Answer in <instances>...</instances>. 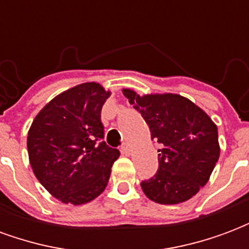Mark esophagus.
<instances>
[{"instance_id":"esophagus-1","label":"esophagus","mask_w":249,"mask_h":249,"mask_svg":"<svg viewBox=\"0 0 249 249\" xmlns=\"http://www.w3.org/2000/svg\"><path fill=\"white\" fill-rule=\"evenodd\" d=\"M120 151H121V153H123V155H125V156H129L130 146L128 145L126 142H125V144H123V145H121V149H120Z\"/></svg>"}]
</instances>
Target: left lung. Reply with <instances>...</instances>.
<instances>
[{"label":"left lung","instance_id":"obj_1","mask_svg":"<svg viewBox=\"0 0 249 249\" xmlns=\"http://www.w3.org/2000/svg\"><path fill=\"white\" fill-rule=\"evenodd\" d=\"M124 94L140 112L160 144L159 169L141 188L159 204H178L195 196L208 181L220 156L217 126L208 114L178 94Z\"/></svg>","mask_w":249,"mask_h":249}]
</instances>
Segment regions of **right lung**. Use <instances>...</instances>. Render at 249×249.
Segmentation results:
<instances>
[{
  "label": "right lung",
  "instance_id": "add662e5",
  "mask_svg": "<svg viewBox=\"0 0 249 249\" xmlns=\"http://www.w3.org/2000/svg\"><path fill=\"white\" fill-rule=\"evenodd\" d=\"M109 94L96 82L77 85L46 104L30 126V165L62 203H88L108 184L120 156L104 141L101 109Z\"/></svg>",
  "mask_w": 249,
  "mask_h": 249
}]
</instances>
